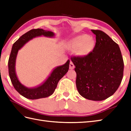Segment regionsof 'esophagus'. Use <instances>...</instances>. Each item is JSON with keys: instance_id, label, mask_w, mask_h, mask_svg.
<instances>
[{"instance_id": "1", "label": "esophagus", "mask_w": 131, "mask_h": 131, "mask_svg": "<svg viewBox=\"0 0 131 131\" xmlns=\"http://www.w3.org/2000/svg\"><path fill=\"white\" fill-rule=\"evenodd\" d=\"M69 68L71 70H72L74 69L75 68V65L74 64V63H73L71 61H70V65H69Z\"/></svg>"}]
</instances>
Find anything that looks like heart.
Masks as SVG:
<instances>
[{
  "label": "heart",
  "mask_w": 131,
  "mask_h": 131,
  "mask_svg": "<svg viewBox=\"0 0 131 131\" xmlns=\"http://www.w3.org/2000/svg\"><path fill=\"white\" fill-rule=\"evenodd\" d=\"M94 40L93 37L86 35L76 36L67 42V47L71 49H75V53L80 56L88 55L93 50Z\"/></svg>",
  "instance_id": "1"
}]
</instances>
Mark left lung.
<instances>
[{"label":"left lung","mask_w":131,"mask_h":131,"mask_svg":"<svg viewBox=\"0 0 131 131\" xmlns=\"http://www.w3.org/2000/svg\"><path fill=\"white\" fill-rule=\"evenodd\" d=\"M96 36L92 52L85 57H71L77 73L76 85L87 99L102 101L112 96L119 86L124 63L118 44L100 30H91Z\"/></svg>","instance_id":"1"}]
</instances>
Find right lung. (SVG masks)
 <instances>
[{"label":"right lung","instance_id":"right-lung-1","mask_svg":"<svg viewBox=\"0 0 131 131\" xmlns=\"http://www.w3.org/2000/svg\"><path fill=\"white\" fill-rule=\"evenodd\" d=\"M41 36L54 38L55 34L51 31L43 29L30 30L21 36L13 44L8 61L9 75L12 84L15 89L21 95L29 99H38L51 95L55 90L59 80L66 74L69 68L70 60H69L64 65L54 68L44 83L37 87L28 88L20 83L16 71V62L18 51L33 38Z\"/></svg>","mask_w":131,"mask_h":131}]
</instances>
